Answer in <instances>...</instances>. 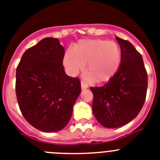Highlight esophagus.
<instances>
[{
    "mask_svg": "<svg viewBox=\"0 0 160 160\" xmlns=\"http://www.w3.org/2000/svg\"><path fill=\"white\" fill-rule=\"evenodd\" d=\"M81 88H82V90H86V89L88 88V85L85 82H81Z\"/></svg>",
    "mask_w": 160,
    "mask_h": 160,
    "instance_id": "1",
    "label": "esophagus"
}]
</instances>
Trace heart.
Instances as JSON below:
<instances>
[{
    "label": "heart",
    "instance_id": "1",
    "mask_svg": "<svg viewBox=\"0 0 160 160\" xmlns=\"http://www.w3.org/2000/svg\"><path fill=\"white\" fill-rule=\"evenodd\" d=\"M122 62L119 46L101 39H83L65 54L63 63L71 75L87 66V72L96 83L110 81L118 73Z\"/></svg>",
    "mask_w": 160,
    "mask_h": 160
}]
</instances>
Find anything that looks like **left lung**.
I'll return each instance as SVG.
<instances>
[{"label": "left lung", "mask_w": 160, "mask_h": 160, "mask_svg": "<svg viewBox=\"0 0 160 160\" xmlns=\"http://www.w3.org/2000/svg\"><path fill=\"white\" fill-rule=\"evenodd\" d=\"M115 38L122 53L118 73L102 87H90L93 114L107 128H120L132 121L143 106L148 89L142 55L130 42Z\"/></svg>", "instance_id": "obj_1"}]
</instances>
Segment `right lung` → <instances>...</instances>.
Masks as SVG:
<instances>
[{
	"mask_svg": "<svg viewBox=\"0 0 160 160\" xmlns=\"http://www.w3.org/2000/svg\"><path fill=\"white\" fill-rule=\"evenodd\" d=\"M64 54L58 38H46L24 53L17 68L20 110L30 125L44 132H56L67 125L81 93L79 79L65 72Z\"/></svg>",
	"mask_w": 160,
	"mask_h": 160,
	"instance_id": "1",
	"label": "right lung"
}]
</instances>
